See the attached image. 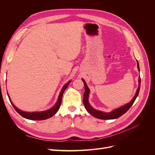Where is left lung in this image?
I'll use <instances>...</instances> for the list:
<instances>
[{"instance_id": "obj_1", "label": "left lung", "mask_w": 155, "mask_h": 155, "mask_svg": "<svg viewBox=\"0 0 155 155\" xmlns=\"http://www.w3.org/2000/svg\"><path fill=\"white\" fill-rule=\"evenodd\" d=\"M137 67H138V69L140 71V67H139V64H138V61H137ZM82 81L84 83V85H85V93L83 94V104L84 106H85V109H87V110L89 112V114H91L92 116H94L95 118H99L101 120H112V119H116L119 118L121 116H122L124 114H125V112L127 111L130 107L133 105V104H134V102L135 101V100L137 99V97L139 94V91H140V83H141V80H140V77H139V86L138 88L137 89V93H136L135 96H134V97L133 98V100H131L129 104H126L125 105L121 107L118 109H115L113 111H112L111 112H109V113H106V112H101L100 110H97L96 109H94L91 107V105L89 104V102L88 101V94H89V92H90V90L88 88L85 81L84 79H82Z\"/></svg>"}]
</instances>
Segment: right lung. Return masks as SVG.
I'll use <instances>...</instances> for the list:
<instances>
[{"label":"right lung","mask_w":155,"mask_h":155,"mask_svg":"<svg viewBox=\"0 0 155 155\" xmlns=\"http://www.w3.org/2000/svg\"><path fill=\"white\" fill-rule=\"evenodd\" d=\"M70 83V81H68L66 85H65L61 91L59 96L58 97V100L57 103H56L55 105L51 108V109L48 110H45L43 112H24L19 110L13 104V103L11 101L10 96H8L9 100H10L11 104H12L13 107H14V109H15V110L21 116H22L24 118L26 119H29V120H44L46 119H48L49 118H51V116H53L56 112H57L59 109V107L61 106V101H62V97L63 94L64 92V91L66 90V88H67L68 85H69V83Z\"/></svg>","instance_id":"obj_1"}]
</instances>
